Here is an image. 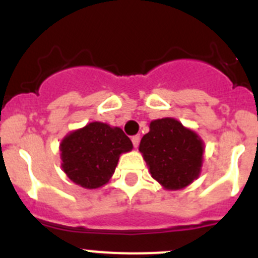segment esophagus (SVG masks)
Listing matches in <instances>:
<instances>
[{
  "label": "esophagus",
  "instance_id": "34e87169",
  "mask_svg": "<svg viewBox=\"0 0 258 258\" xmlns=\"http://www.w3.org/2000/svg\"><path fill=\"white\" fill-rule=\"evenodd\" d=\"M132 142H133L134 147H138V145H140V142H141V136H140V134H137V136L132 137Z\"/></svg>",
  "mask_w": 258,
  "mask_h": 258
}]
</instances>
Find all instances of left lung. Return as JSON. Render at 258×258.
<instances>
[{
	"instance_id": "obj_1",
	"label": "left lung",
	"mask_w": 258,
	"mask_h": 258,
	"mask_svg": "<svg viewBox=\"0 0 258 258\" xmlns=\"http://www.w3.org/2000/svg\"><path fill=\"white\" fill-rule=\"evenodd\" d=\"M140 151L152 177L168 190H178L199 175L204 146L194 132L174 118L165 117L150 124Z\"/></svg>"
}]
</instances>
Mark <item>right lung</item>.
<instances>
[{
	"mask_svg": "<svg viewBox=\"0 0 258 258\" xmlns=\"http://www.w3.org/2000/svg\"><path fill=\"white\" fill-rule=\"evenodd\" d=\"M132 149V141L120 127L90 122L61 141V166L76 184L98 188L112 177L118 156Z\"/></svg>",
	"mask_w": 258,
	"mask_h": 258,
	"instance_id": "obj_1",
	"label": "right lung"
}]
</instances>
